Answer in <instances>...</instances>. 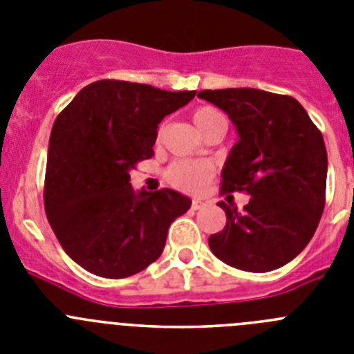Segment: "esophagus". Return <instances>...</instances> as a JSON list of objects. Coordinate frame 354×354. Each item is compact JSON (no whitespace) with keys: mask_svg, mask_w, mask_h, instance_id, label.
Masks as SVG:
<instances>
[{"mask_svg":"<svg viewBox=\"0 0 354 354\" xmlns=\"http://www.w3.org/2000/svg\"><path fill=\"white\" fill-rule=\"evenodd\" d=\"M204 205H205V202L202 198H193V202H192L193 211H198V209H202Z\"/></svg>","mask_w":354,"mask_h":354,"instance_id":"1","label":"esophagus"}]
</instances>
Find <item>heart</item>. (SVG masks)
Segmentation results:
<instances>
[{
  "label": "heart",
  "instance_id": "1",
  "mask_svg": "<svg viewBox=\"0 0 354 354\" xmlns=\"http://www.w3.org/2000/svg\"><path fill=\"white\" fill-rule=\"evenodd\" d=\"M193 124L198 129V133L204 136L207 131L218 124H225V118L220 111L214 108H198L193 113ZM214 168L204 161H177L174 162L167 171V177L175 187L183 192L195 193L200 192L209 180L212 179Z\"/></svg>",
  "mask_w": 354,
  "mask_h": 354
}]
</instances>
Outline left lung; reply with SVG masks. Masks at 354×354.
<instances>
[{"mask_svg":"<svg viewBox=\"0 0 354 354\" xmlns=\"http://www.w3.org/2000/svg\"><path fill=\"white\" fill-rule=\"evenodd\" d=\"M198 97L223 109L239 136L221 170V189L252 195L245 212L218 202L227 225L209 237V248L237 270H278L303 252L323 214V134L294 97L257 88L204 90Z\"/></svg>","mask_w":354,"mask_h":354,"instance_id":"8db88e82","label":"left lung"}]
</instances>
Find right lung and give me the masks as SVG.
Returning a JSON list of instances; mask_svg holds the SVG:
<instances>
[{"mask_svg": "<svg viewBox=\"0 0 354 354\" xmlns=\"http://www.w3.org/2000/svg\"><path fill=\"white\" fill-rule=\"evenodd\" d=\"M195 93L101 80L53 124L44 207L62 248L88 273L126 278L145 270L162 253L171 221L192 207L174 189L134 192L129 174L154 154L159 122Z\"/></svg>", "mask_w": 354, "mask_h": 354, "instance_id": "right-lung-1", "label": "right lung"}]
</instances>
